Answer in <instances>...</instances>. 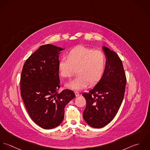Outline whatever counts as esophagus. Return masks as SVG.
I'll return each mask as SVG.
<instances>
[{
  "instance_id": "1",
  "label": "esophagus",
  "mask_w": 150,
  "mask_h": 150,
  "mask_svg": "<svg viewBox=\"0 0 150 150\" xmlns=\"http://www.w3.org/2000/svg\"><path fill=\"white\" fill-rule=\"evenodd\" d=\"M75 94L76 97H78V96L80 95L79 92V91H75Z\"/></svg>"
}]
</instances>
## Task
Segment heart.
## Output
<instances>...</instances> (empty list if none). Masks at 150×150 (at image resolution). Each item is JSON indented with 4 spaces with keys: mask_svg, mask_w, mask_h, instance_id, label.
Here are the masks:
<instances>
[{
    "mask_svg": "<svg viewBox=\"0 0 150 150\" xmlns=\"http://www.w3.org/2000/svg\"><path fill=\"white\" fill-rule=\"evenodd\" d=\"M106 56L101 50L85 46H78L71 50L68 58L63 57L59 62L60 76L69 79L76 69L78 76L67 84L73 90H81L89 83H97L102 77L106 65Z\"/></svg>",
    "mask_w": 150,
    "mask_h": 150,
    "instance_id": "1",
    "label": "heart"
}]
</instances>
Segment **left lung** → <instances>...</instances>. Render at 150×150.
Instances as JSON below:
<instances>
[{
    "instance_id": "8db88e82",
    "label": "left lung",
    "mask_w": 150,
    "mask_h": 150,
    "mask_svg": "<svg viewBox=\"0 0 150 150\" xmlns=\"http://www.w3.org/2000/svg\"><path fill=\"white\" fill-rule=\"evenodd\" d=\"M103 49L107 59L103 75L93 88L82 94L86 101L83 117L94 128L105 126L115 117L122 103L126 83L118 55L106 47Z\"/></svg>"
}]
</instances>
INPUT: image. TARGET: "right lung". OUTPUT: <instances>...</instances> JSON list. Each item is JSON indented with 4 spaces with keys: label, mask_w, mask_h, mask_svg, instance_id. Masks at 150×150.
<instances>
[{
    "label": "right lung",
    "mask_w": 150,
    "mask_h": 150,
    "mask_svg": "<svg viewBox=\"0 0 150 150\" xmlns=\"http://www.w3.org/2000/svg\"><path fill=\"white\" fill-rule=\"evenodd\" d=\"M63 49L45 45L32 54L24 64L21 75V94L31 119L43 129L59 126L64 108L75 95L73 91L59 92V54Z\"/></svg>",
    "instance_id": "right-lung-1"
}]
</instances>
